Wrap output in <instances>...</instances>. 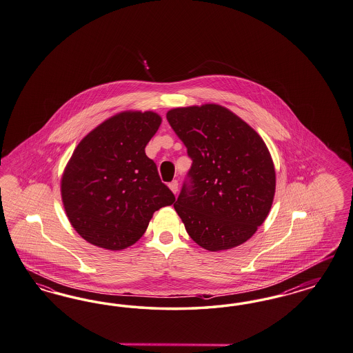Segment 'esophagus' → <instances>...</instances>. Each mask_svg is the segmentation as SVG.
<instances>
[{"label": "esophagus", "instance_id": "1", "mask_svg": "<svg viewBox=\"0 0 353 353\" xmlns=\"http://www.w3.org/2000/svg\"><path fill=\"white\" fill-rule=\"evenodd\" d=\"M168 186H170V190H172L174 194L179 192V183H177L176 180H173L172 183H168Z\"/></svg>", "mask_w": 353, "mask_h": 353}]
</instances>
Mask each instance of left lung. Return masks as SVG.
Instances as JSON below:
<instances>
[{
    "label": "left lung",
    "mask_w": 353,
    "mask_h": 353,
    "mask_svg": "<svg viewBox=\"0 0 353 353\" xmlns=\"http://www.w3.org/2000/svg\"><path fill=\"white\" fill-rule=\"evenodd\" d=\"M167 120L193 161L173 205L185 230L210 252L245 243L268 218L275 194L265 142L216 104L176 108Z\"/></svg>",
    "instance_id": "8db88e82"
}]
</instances>
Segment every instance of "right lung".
<instances>
[{
	"mask_svg": "<svg viewBox=\"0 0 353 353\" xmlns=\"http://www.w3.org/2000/svg\"><path fill=\"white\" fill-rule=\"evenodd\" d=\"M160 123L154 112H123L75 148L62 176V202L85 241L125 249L143 236L155 211L176 201L145 152Z\"/></svg>",
	"mask_w": 353,
	"mask_h": 353,
	"instance_id": "1",
	"label": "right lung"
}]
</instances>
